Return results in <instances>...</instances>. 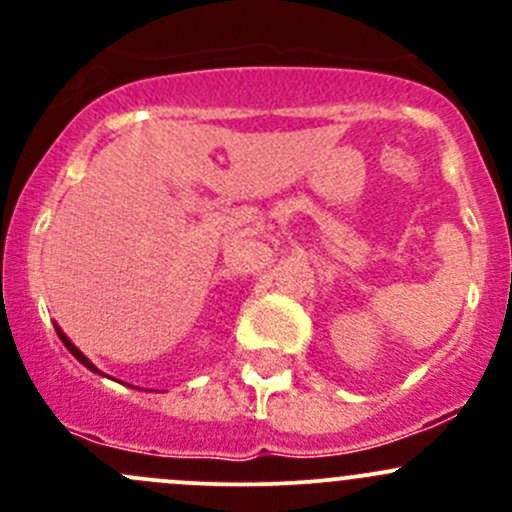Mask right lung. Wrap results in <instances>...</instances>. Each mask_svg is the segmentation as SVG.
Returning <instances> with one entry per match:
<instances>
[{
  "instance_id": "obj_1",
  "label": "right lung",
  "mask_w": 512,
  "mask_h": 512,
  "mask_svg": "<svg viewBox=\"0 0 512 512\" xmlns=\"http://www.w3.org/2000/svg\"><path fill=\"white\" fill-rule=\"evenodd\" d=\"M56 334H59V339H61V342H64V347H66V349H69V352H71V354H74V356H76V359H79V361H81V364H84V366H89V369H91V371H98V369H96V366H94V364H91V361H89V359H86V356H84V354H81V352H79V349H76V347H74V344H71V342H69V337H66V334H64V332H61V329H59V327H56ZM98 374H101V371H98Z\"/></svg>"
}]
</instances>
